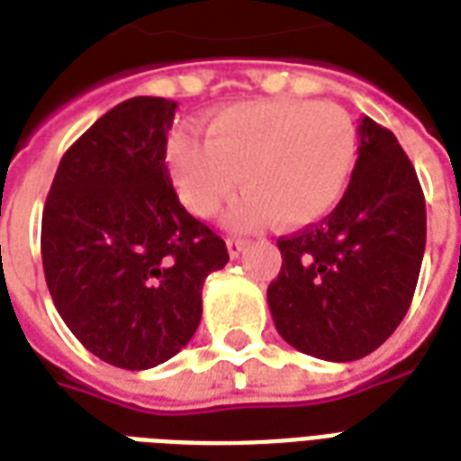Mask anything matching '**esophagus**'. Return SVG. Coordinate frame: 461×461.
I'll return each instance as SVG.
<instances>
[{"label":"esophagus","instance_id":"esophagus-1","mask_svg":"<svg viewBox=\"0 0 461 461\" xmlns=\"http://www.w3.org/2000/svg\"><path fill=\"white\" fill-rule=\"evenodd\" d=\"M244 247H247V241L244 240H234V237H231V240H227V251H230L231 258L240 257L241 251H244Z\"/></svg>","mask_w":461,"mask_h":461}]
</instances>
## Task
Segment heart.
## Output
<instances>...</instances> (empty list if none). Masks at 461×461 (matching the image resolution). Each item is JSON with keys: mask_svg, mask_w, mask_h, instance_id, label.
I'll return each instance as SVG.
<instances>
[{"mask_svg": "<svg viewBox=\"0 0 461 461\" xmlns=\"http://www.w3.org/2000/svg\"><path fill=\"white\" fill-rule=\"evenodd\" d=\"M359 156V131L339 104L317 100L244 102L207 124V141L178 134L168 170L180 200L197 217H212L241 183L247 195L230 224L305 227L335 210Z\"/></svg>", "mask_w": 461, "mask_h": 461, "instance_id": "1", "label": "heart"}]
</instances>
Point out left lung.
<instances>
[{"instance_id": "1", "label": "left lung", "mask_w": 461, "mask_h": 461, "mask_svg": "<svg viewBox=\"0 0 461 461\" xmlns=\"http://www.w3.org/2000/svg\"><path fill=\"white\" fill-rule=\"evenodd\" d=\"M278 249L281 274L266 298L291 347L354 361L393 335L425 254V197L393 131L361 117L359 158L339 204Z\"/></svg>"}]
</instances>
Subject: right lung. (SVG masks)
Listing matches in <instances>:
<instances>
[{"instance_id": "1", "label": "right lung", "mask_w": 461, "mask_h": 461, "mask_svg": "<svg viewBox=\"0 0 461 461\" xmlns=\"http://www.w3.org/2000/svg\"><path fill=\"white\" fill-rule=\"evenodd\" d=\"M176 102L131 97L60 158L41 221L43 274L85 349L144 371L185 347L224 241L180 204L166 144Z\"/></svg>"}]
</instances>
